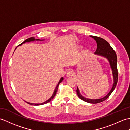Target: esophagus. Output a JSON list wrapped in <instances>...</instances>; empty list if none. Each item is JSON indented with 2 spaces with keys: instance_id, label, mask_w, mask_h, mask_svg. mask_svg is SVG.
<instances>
[{
  "instance_id": "1",
  "label": "esophagus",
  "mask_w": 130,
  "mask_h": 130,
  "mask_svg": "<svg viewBox=\"0 0 130 130\" xmlns=\"http://www.w3.org/2000/svg\"><path fill=\"white\" fill-rule=\"evenodd\" d=\"M74 75V73L72 70H69L67 73V77H70V76H72Z\"/></svg>"
}]
</instances>
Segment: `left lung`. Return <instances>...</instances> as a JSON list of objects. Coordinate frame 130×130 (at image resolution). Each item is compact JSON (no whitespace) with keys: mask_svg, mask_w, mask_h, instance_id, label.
Here are the masks:
<instances>
[{"mask_svg":"<svg viewBox=\"0 0 130 130\" xmlns=\"http://www.w3.org/2000/svg\"><path fill=\"white\" fill-rule=\"evenodd\" d=\"M90 37L93 38L96 41V43H97V48H96L94 54L95 55H99V56H101L106 58L108 60L112 70L113 77V84L111 90H110V92L108 93L107 95L100 99H93L85 98L80 94L78 88H77L76 93L80 99H81L82 100L85 102H88V103L96 104L104 101L106 99H107L111 94V93L115 89L116 87L118 81V71L117 67V58L116 52L107 41L104 40L103 38L97 36H91Z\"/></svg>","mask_w":130,"mask_h":130,"instance_id":"obj_1","label":"left lung"}]
</instances>
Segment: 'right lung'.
Instances as JSON below:
<instances>
[{
	"instance_id": "right-lung-1",
	"label": "right lung",
	"mask_w": 130,
	"mask_h": 130,
	"mask_svg": "<svg viewBox=\"0 0 130 130\" xmlns=\"http://www.w3.org/2000/svg\"><path fill=\"white\" fill-rule=\"evenodd\" d=\"M44 40H40V39H35V38L33 37H31V38H28V39H27V40H26L25 41H24V42H23L22 43L21 45H19V46H21V45H22L23 43H26V42H31V41H43ZM63 80V78H61L60 79V81H59V83L57 84V86L56 87V88H55V90H54V93H53V94L52 95V96H51L50 98L48 100H47L46 101H45V102H43V103H39V104H37V103H29V102H26V101H25L26 102H27V103L28 104H31V105H34V106H38V105H42V104H46V103H48L49 102H50L52 99H53L54 98V96H55V95H56V93H57V89H58V87H59V84L61 82L62 80Z\"/></svg>"
}]
</instances>
